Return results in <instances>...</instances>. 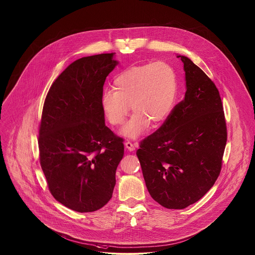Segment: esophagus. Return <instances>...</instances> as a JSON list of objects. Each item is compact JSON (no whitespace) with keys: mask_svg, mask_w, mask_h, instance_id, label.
<instances>
[{"mask_svg":"<svg viewBox=\"0 0 255 255\" xmlns=\"http://www.w3.org/2000/svg\"><path fill=\"white\" fill-rule=\"evenodd\" d=\"M125 145L127 147V149L128 150V151H134L135 150V146L133 143H131L130 141H127L126 143H125Z\"/></svg>","mask_w":255,"mask_h":255,"instance_id":"esophagus-1","label":"esophagus"}]
</instances>
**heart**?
I'll return each mask as SVG.
<instances>
[{
	"label": "heart",
	"instance_id": "heart-1",
	"mask_svg": "<svg viewBox=\"0 0 255 255\" xmlns=\"http://www.w3.org/2000/svg\"><path fill=\"white\" fill-rule=\"evenodd\" d=\"M114 88L103 91V109L112 125L121 126L131 106L135 114L123 128L122 134L134 139L145 132L150 123L158 125L170 115L177 94V75L166 62L144 64L120 73Z\"/></svg>",
	"mask_w": 255,
	"mask_h": 255
}]
</instances>
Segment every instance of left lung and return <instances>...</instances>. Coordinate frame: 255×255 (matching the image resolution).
<instances>
[{
	"instance_id": "obj_1",
	"label": "left lung",
	"mask_w": 255,
	"mask_h": 255,
	"mask_svg": "<svg viewBox=\"0 0 255 255\" xmlns=\"http://www.w3.org/2000/svg\"><path fill=\"white\" fill-rule=\"evenodd\" d=\"M186 91L164 124L136 151L151 197L168 209L198 201L218 179L227 142L215 83L184 56Z\"/></svg>"
}]
</instances>
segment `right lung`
Listing matches in <instances>:
<instances>
[{
  "label": "right lung",
  "mask_w": 255,
  "mask_h": 255,
  "mask_svg": "<svg viewBox=\"0 0 255 255\" xmlns=\"http://www.w3.org/2000/svg\"><path fill=\"white\" fill-rule=\"evenodd\" d=\"M115 53L84 57L53 82L39 127L40 165L57 201L76 212L108 203L123 138L105 125L102 106L106 77L119 64Z\"/></svg>",
  "instance_id": "right-lung-1"
}]
</instances>
